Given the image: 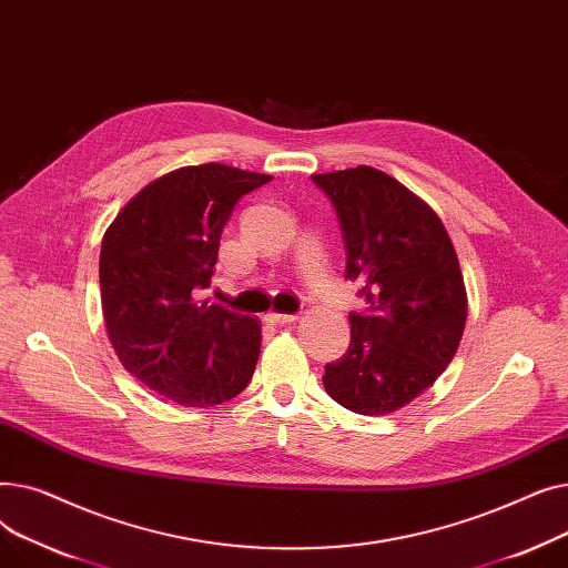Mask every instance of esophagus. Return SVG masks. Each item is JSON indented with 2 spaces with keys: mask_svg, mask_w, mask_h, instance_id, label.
<instances>
[{
  "mask_svg": "<svg viewBox=\"0 0 568 568\" xmlns=\"http://www.w3.org/2000/svg\"><path fill=\"white\" fill-rule=\"evenodd\" d=\"M264 320H266V322H272V324L283 326V324H292V322L296 320V315H285V313H266V315H264Z\"/></svg>",
  "mask_w": 568,
  "mask_h": 568,
  "instance_id": "obj_1",
  "label": "esophagus"
}]
</instances>
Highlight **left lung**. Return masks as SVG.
I'll return each instance as SVG.
<instances>
[{
  "label": "left lung",
  "instance_id": "8db88e82",
  "mask_svg": "<svg viewBox=\"0 0 568 568\" xmlns=\"http://www.w3.org/2000/svg\"><path fill=\"white\" fill-rule=\"evenodd\" d=\"M341 223L345 278L366 313H349V347L324 366V389L356 414L412 403L452 364L467 320L456 248L433 209L371 165L313 174Z\"/></svg>",
  "mask_w": 568,
  "mask_h": 568
}]
</instances>
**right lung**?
Segmentation results:
<instances>
[{
	"label": "right lung",
	"mask_w": 568,
	"mask_h": 568,
	"mask_svg": "<svg viewBox=\"0 0 568 568\" xmlns=\"http://www.w3.org/2000/svg\"><path fill=\"white\" fill-rule=\"evenodd\" d=\"M272 174L204 163L146 184L105 230L101 304L122 366L159 396L214 407L242 394L260 356V322L200 300L234 204Z\"/></svg>",
	"instance_id": "1"
}]
</instances>
